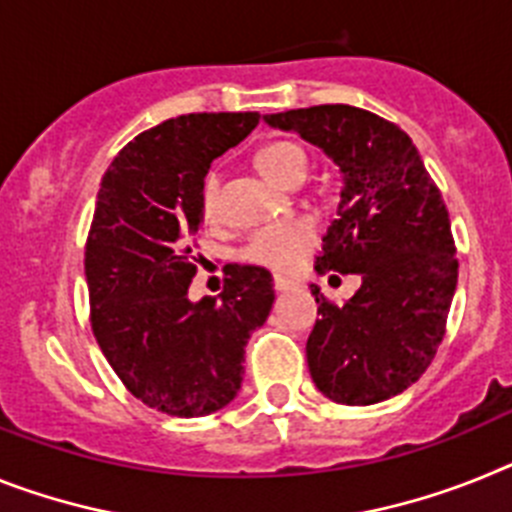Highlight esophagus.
I'll use <instances>...</instances> for the list:
<instances>
[{
  "mask_svg": "<svg viewBox=\"0 0 512 512\" xmlns=\"http://www.w3.org/2000/svg\"><path fill=\"white\" fill-rule=\"evenodd\" d=\"M273 286H275V291H291L293 283H291V281H286V278H275Z\"/></svg>",
  "mask_w": 512,
  "mask_h": 512,
  "instance_id": "34e87169",
  "label": "esophagus"
}]
</instances>
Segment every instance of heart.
Here are the masks:
<instances>
[{
    "instance_id": "heart-1",
    "label": "heart",
    "mask_w": 512,
    "mask_h": 512,
    "mask_svg": "<svg viewBox=\"0 0 512 512\" xmlns=\"http://www.w3.org/2000/svg\"><path fill=\"white\" fill-rule=\"evenodd\" d=\"M257 170L268 180L278 185H293V182L304 180L306 175V154L299 144L293 141H273L265 144L255 157ZM203 216L213 219L216 203H219V180L208 177L203 185ZM319 231L317 224L311 219H283L275 224L265 226L250 239L244 257L270 273L288 275L299 268L314 247H317Z\"/></svg>"
}]
</instances>
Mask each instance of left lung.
Returning a JSON list of instances; mask_svg holds the SVG:
<instances>
[{
  "instance_id": "left-lung-1",
  "label": "left lung",
  "mask_w": 512,
  "mask_h": 512,
  "mask_svg": "<svg viewBox=\"0 0 512 512\" xmlns=\"http://www.w3.org/2000/svg\"><path fill=\"white\" fill-rule=\"evenodd\" d=\"M265 123L299 133L340 167L337 219L314 270L361 275L345 304L311 291L322 314L306 340L311 379L353 407L397 397L435 358L459 281L441 190L410 136L368 110L314 105Z\"/></svg>"
}]
</instances>
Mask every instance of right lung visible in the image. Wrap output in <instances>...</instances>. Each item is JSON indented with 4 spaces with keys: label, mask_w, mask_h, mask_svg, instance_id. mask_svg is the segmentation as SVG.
I'll list each match as a JSON object with an SVG mask.
<instances>
[{
    "label": "right lung",
    "mask_w": 512,
    "mask_h": 512,
    "mask_svg": "<svg viewBox=\"0 0 512 512\" xmlns=\"http://www.w3.org/2000/svg\"><path fill=\"white\" fill-rule=\"evenodd\" d=\"M257 113H190L139 133L108 167L84 250L92 332L133 397L203 417L237 397L244 348L273 309L265 268L237 265L221 301H190L203 180Z\"/></svg>",
    "instance_id": "add662e5"
}]
</instances>
